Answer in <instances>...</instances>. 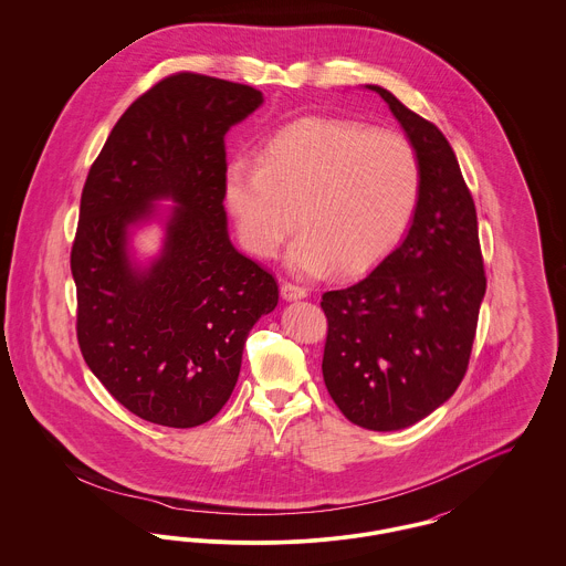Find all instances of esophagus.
I'll list each match as a JSON object with an SVG mask.
<instances>
[{"instance_id":"obj_1","label":"esophagus","mask_w":566,"mask_h":566,"mask_svg":"<svg viewBox=\"0 0 566 566\" xmlns=\"http://www.w3.org/2000/svg\"><path fill=\"white\" fill-rule=\"evenodd\" d=\"M280 293H282L284 301H298V298H305V296H307V291L301 289V286H296L293 282H284Z\"/></svg>"}]
</instances>
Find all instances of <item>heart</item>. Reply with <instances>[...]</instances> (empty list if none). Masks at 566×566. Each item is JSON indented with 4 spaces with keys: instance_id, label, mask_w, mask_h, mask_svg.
Instances as JSON below:
<instances>
[{
    "instance_id": "obj_1",
    "label": "heart",
    "mask_w": 566,
    "mask_h": 566,
    "mask_svg": "<svg viewBox=\"0 0 566 566\" xmlns=\"http://www.w3.org/2000/svg\"><path fill=\"white\" fill-rule=\"evenodd\" d=\"M420 182L416 148L403 135L310 116L273 135L256 163H229L222 195L243 248L259 259L275 256L298 224L286 265L318 277L379 263L401 242Z\"/></svg>"
}]
</instances>
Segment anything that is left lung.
Returning <instances> with one entry per match:
<instances>
[{
  "instance_id": "8db88e82",
  "label": "left lung",
  "mask_w": 566,
  "mask_h": 566,
  "mask_svg": "<svg viewBox=\"0 0 566 566\" xmlns=\"http://www.w3.org/2000/svg\"><path fill=\"white\" fill-rule=\"evenodd\" d=\"M376 91L420 161V199L403 242L365 280L323 295V376L342 413L399 431L446 403L462 381L485 295L478 214L457 155L432 123Z\"/></svg>"
}]
</instances>
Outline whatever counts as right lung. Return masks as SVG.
<instances>
[{
  "label": "right lung",
  "mask_w": 566,
  "mask_h": 566,
  "mask_svg": "<svg viewBox=\"0 0 566 566\" xmlns=\"http://www.w3.org/2000/svg\"><path fill=\"white\" fill-rule=\"evenodd\" d=\"M261 106L245 84L169 76L118 118L86 176L72 245L78 344L109 395L153 424L212 420L250 328L277 305L273 275L231 243L222 206L224 135ZM153 221L160 252L139 260L134 231Z\"/></svg>",
  "instance_id": "add662e5"
}]
</instances>
